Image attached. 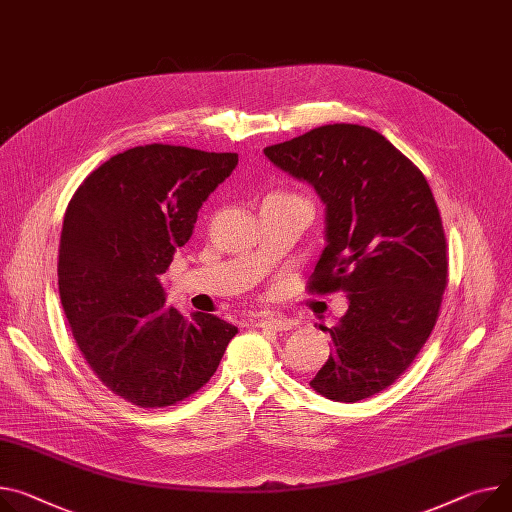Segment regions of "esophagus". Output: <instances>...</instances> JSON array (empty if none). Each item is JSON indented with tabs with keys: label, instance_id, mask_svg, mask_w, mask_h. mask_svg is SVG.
I'll list each match as a JSON object with an SVG mask.
<instances>
[{
	"label": "esophagus",
	"instance_id": "34e87169",
	"mask_svg": "<svg viewBox=\"0 0 512 512\" xmlns=\"http://www.w3.org/2000/svg\"><path fill=\"white\" fill-rule=\"evenodd\" d=\"M256 328H264V330H272V332H285L291 330L295 326L293 320H287L283 316H270V318H260L254 324Z\"/></svg>",
	"mask_w": 512,
	"mask_h": 512
}]
</instances>
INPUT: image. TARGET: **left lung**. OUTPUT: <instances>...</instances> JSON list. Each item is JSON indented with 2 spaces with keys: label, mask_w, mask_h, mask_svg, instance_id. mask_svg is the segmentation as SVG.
I'll return each instance as SVG.
<instances>
[{
  "label": "left lung",
  "mask_w": 512,
  "mask_h": 512,
  "mask_svg": "<svg viewBox=\"0 0 512 512\" xmlns=\"http://www.w3.org/2000/svg\"><path fill=\"white\" fill-rule=\"evenodd\" d=\"M326 205V248L309 293L344 291L348 309L324 332L334 348L309 381L334 402H361L396 381L437 324L447 240L424 174L381 133L324 125L264 149Z\"/></svg>",
  "instance_id": "left-lung-1"
}]
</instances>
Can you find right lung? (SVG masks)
Masks as SVG:
<instances>
[{
    "label": "right lung",
    "mask_w": 512,
    "mask_h": 512,
    "mask_svg": "<svg viewBox=\"0 0 512 512\" xmlns=\"http://www.w3.org/2000/svg\"><path fill=\"white\" fill-rule=\"evenodd\" d=\"M238 153L151 143L112 155L71 196L59 242V295L94 375L139 408L174 406L217 371L238 328L164 307L160 274Z\"/></svg>",
    "instance_id": "1"
}]
</instances>
